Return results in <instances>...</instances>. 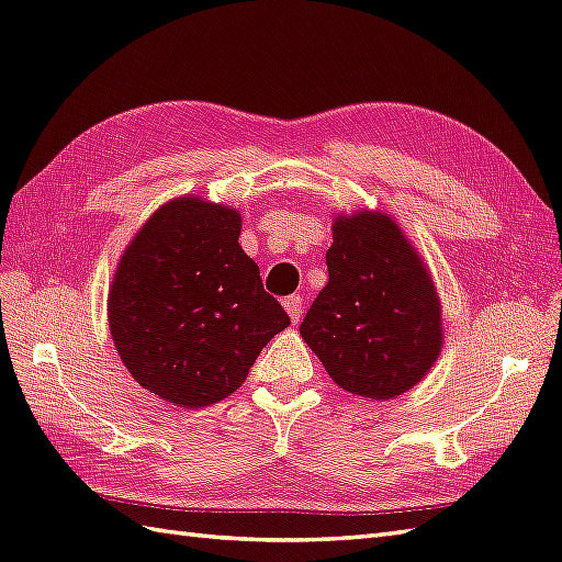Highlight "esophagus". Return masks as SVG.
<instances>
[{
  "label": "esophagus",
  "mask_w": 562,
  "mask_h": 562,
  "mask_svg": "<svg viewBox=\"0 0 562 562\" xmlns=\"http://www.w3.org/2000/svg\"><path fill=\"white\" fill-rule=\"evenodd\" d=\"M283 307L285 312H289V317L293 324L300 322V317H303V297L300 295H289L283 300Z\"/></svg>",
  "instance_id": "esophagus-1"
}]
</instances>
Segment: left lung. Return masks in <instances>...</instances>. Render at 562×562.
<instances>
[{"label":"left lung","mask_w":562,"mask_h":562,"mask_svg":"<svg viewBox=\"0 0 562 562\" xmlns=\"http://www.w3.org/2000/svg\"><path fill=\"white\" fill-rule=\"evenodd\" d=\"M328 283L300 324L334 384L391 401L415 389L443 350L441 297L427 259L384 210L336 212Z\"/></svg>","instance_id":"obj_1"}]
</instances>
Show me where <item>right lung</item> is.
I'll return each mask as SVG.
<instances>
[{
	"mask_svg": "<svg viewBox=\"0 0 562 562\" xmlns=\"http://www.w3.org/2000/svg\"><path fill=\"white\" fill-rule=\"evenodd\" d=\"M240 226L231 204L181 195L153 212L119 257L109 334L131 376L164 403L198 409L228 398L291 324L240 248Z\"/></svg>",
	"mask_w": 562,
	"mask_h": 562,
	"instance_id": "1",
	"label": "right lung"
}]
</instances>
